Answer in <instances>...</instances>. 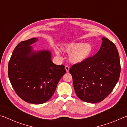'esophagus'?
Segmentation results:
<instances>
[{"mask_svg": "<svg viewBox=\"0 0 127 127\" xmlns=\"http://www.w3.org/2000/svg\"><path fill=\"white\" fill-rule=\"evenodd\" d=\"M65 69L66 71L67 72H69V66H68V65H66L65 66Z\"/></svg>", "mask_w": 127, "mask_h": 127, "instance_id": "34e87169", "label": "esophagus"}]
</instances>
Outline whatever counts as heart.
Listing matches in <instances>:
<instances>
[{
	"mask_svg": "<svg viewBox=\"0 0 127 127\" xmlns=\"http://www.w3.org/2000/svg\"><path fill=\"white\" fill-rule=\"evenodd\" d=\"M62 50L70 54L69 60L72 63L79 64L89 58L93 53V47L89 43L72 42L64 44L61 47ZM58 53V51H56Z\"/></svg>",
	"mask_w": 127,
	"mask_h": 127,
	"instance_id": "heart-1",
	"label": "heart"
}]
</instances>
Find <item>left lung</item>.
Instances as JSON below:
<instances>
[{
    "mask_svg": "<svg viewBox=\"0 0 127 127\" xmlns=\"http://www.w3.org/2000/svg\"><path fill=\"white\" fill-rule=\"evenodd\" d=\"M102 40L101 46L95 55L69 69L77 96L87 102L104 100L119 78L120 63L117 47L108 38L102 37Z\"/></svg>",
    "mask_w": 127,
    "mask_h": 127,
    "instance_id": "8db88e82",
    "label": "left lung"
}]
</instances>
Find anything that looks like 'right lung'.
<instances>
[{"label":"right lung","mask_w":127,"mask_h":127,"mask_svg":"<svg viewBox=\"0 0 127 127\" xmlns=\"http://www.w3.org/2000/svg\"><path fill=\"white\" fill-rule=\"evenodd\" d=\"M37 40L32 38L19 43L13 51L8 68L10 83L17 95L33 104L48 101L66 73L64 65L53 63L50 51L33 50L30 45Z\"/></svg>","instance_id":"obj_1"}]
</instances>
